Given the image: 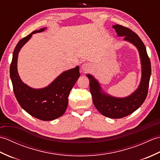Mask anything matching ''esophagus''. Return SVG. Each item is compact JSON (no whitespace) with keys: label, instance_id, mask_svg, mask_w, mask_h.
Returning <instances> with one entry per match:
<instances>
[{"label":"esophagus","instance_id":"esophagus-1","mask_svg":"<svg viewBox=\"0 0 160 160\" xmlns=\"http://www.w3.org/2000/svg\"><path fill=\"white\" fill-rule=\"evenodd\" d=\"M81 69H82L84 73H86L91 70V64L89 63H84L82 64V66L81 67Z\"/></svg>","mask_w":160,"mask_h":160}]
</instances>
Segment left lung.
<instances>
[{
  "mask_svg": "<svg viewBox=\"0 0 160 160\" xmlns=\"http://www.w3.org/2000/svg\"><path fill=\"white\" fill-rule=\"evenodd\" d=\"M119 36H124V40L131 42L137 47L142 63V80L138 89L130 96L117 98L102 92L100 84L89 74V89L94 106L101 114L110 118H122L133 113L144 102L147 96L149 81L151 74V61L143 42L137 33L126 27L113 25Z\"/></svg>",
  "mask_w": 160,
  "mask_h": 160,
  "instance_id": "8db88e82",
  "label": "left lung"
}]
</instances>
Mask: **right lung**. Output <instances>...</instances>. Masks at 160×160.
<instances>
[{
	"instance_id": "right-lung-1",
	"label": "right lung",
	"mask_w": 160,
	"mask_h": 160,
	"mask_svg": "<svg viewBox=\"0 0 160 160\" xmlns=\"http://www.w3.org/2000/svg\"><path fill=\"white\" fill-rule=\"evenodd\" d=\"M45 28L32 32L17 44L10 64V78L16 98L24 110L40 120L49 121L64 113L70 91L80 77L79 67L64 71L45 88L34 89L24 84L17 71V59L20 49L35 33L43 32Z\"/></svg>"
}]
</instances>
